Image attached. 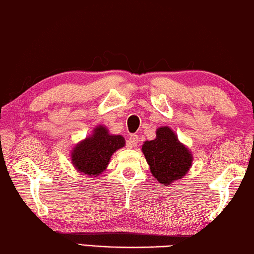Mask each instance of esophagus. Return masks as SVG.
<instances>
[{
	"label": "esophagus",
	"mask_w": 254,
	"mask_h": 254,
	"mask_svg": "<svg viewBox=\"0 0 254 254\" xmlns=\"http://www.w3.org/2000/svg\"><path fill=\"white\" fill-rule=\"evenodd\" d=\"M138 143V136L135 135V134H133L130 137H128V141H127V145L128 147H135Z\"/></svg>",
	"instance_id": "34e87169"
}]
</instances>
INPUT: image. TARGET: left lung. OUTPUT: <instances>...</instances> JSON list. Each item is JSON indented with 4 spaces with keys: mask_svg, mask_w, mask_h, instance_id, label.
<instances>
[{
    "mask_svg": "<svg viewBox=\"0 0 254 254\" xmlns=\"http://www.w3.org/2000/svg\"><path fill=\"white\" fill-rule=\"evenodd\" d=\"M142 152L152 175L164 186H170L183 178L192 164L190 148L180 142L170 127H158L156 137L144 142Z\"/></svg>",
    "mask_w": 254,
    "mask_h": 254,
    "instance_id": "1",
    "label": "left lung"
}]
</instances>
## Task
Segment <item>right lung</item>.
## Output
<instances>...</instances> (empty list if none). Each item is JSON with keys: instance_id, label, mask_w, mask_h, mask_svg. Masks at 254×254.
<instances>
[{"instance_id": "obj_1", "label": "right lung", "mask_w": 254, "mask_h": 254, "mask_svg": "<svg viewBox=\"0 0 254 254\" xmlns=\"http://www.w3.org/2000/svg\"><path fill=\"white\" fill-rule=\"evenodd\" d=\"M124 145L122 135L110 134L106 127L98 126L91 135L73 146L70 154L72 166L82 175L97 177L106 171L113 153Z\"/></svg>"}]
</instances>
